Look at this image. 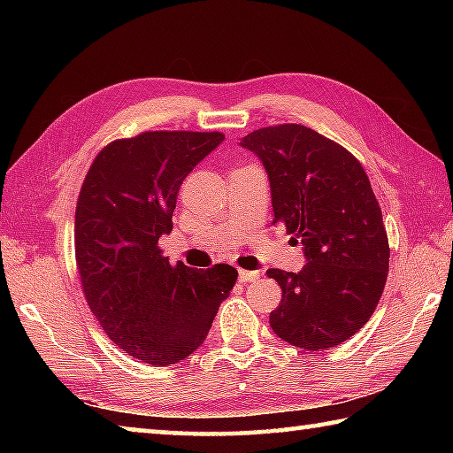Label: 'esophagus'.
I'll list each match as a JSON object with an SVG mask.
<instances>
[{"instance_id": "34e87169", "label": "esophagus", "mask_w": 453, "mask_h": 453, "mask_svg": "<svg viewBox=\"0 0 453 453\" xmlns=\"http://www.w3.org/2000/svg\"><path fill=\"white\" fill-rule=\"evenodd\" d=\"M258 278V273L253 271H239V282H255Z\"/></svg>"}]
</instances>
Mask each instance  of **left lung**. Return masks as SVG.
<instances>
[{"label": "left lung", "mask_w": 453, "mask_h": 453, "mask_svg": "<svg viewBox=\"0 0 453 453\" xmlns=\"http://www.w3.org/2000/svg\"><path fill=\"white\" fill-rule=\"evenodd\" d=\"M239 146L261 159L274 221L300 239L307 261L300 273H266L282 288L271 313L274 334L305 350L349 341L368 323L389 271L368 175L352 153L302 124L255 130Z\"/></svg>", "instance_id": "1"}]
</instances>
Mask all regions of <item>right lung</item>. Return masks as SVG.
<instances>
[{
    "mask_svg": "<svg viewBox=\"0 0 453 453\" xmlns=\"http://www.w3.org/2000/svg\"><path fill=\"white\" fill-rule=\"evenodd\" d=\"M226 140L219 132H143L109 143L88 171L75 210V261L93 315L120 350L177 364L206 341L237 271L173 266L159 237L188 173Z\"/></svg>",
    "mask_w": 453,
    "mask_h": 453,
    "instance_id": "obj_1",
    "label": "right lung"
}]
</instances>
